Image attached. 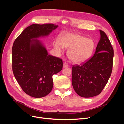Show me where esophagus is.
I'll return each mask as SVG.
<instances>
[{
    "instance_id": "1",
    "label": "esophagus",
    "mask_w": 124,
    "mask_h": 124,
    "mask_svg": "<svg viewBox=\"0 0 124 124\" xmlns=\"http://www.w3.org/2000/svg\"><path fill=\"white\" fill-rule=\"evenodd\" d=\"M69 66V65L67 64L66 62H64L63 64V68H67V67H68Z\"/></svg>"
}]
</instances>
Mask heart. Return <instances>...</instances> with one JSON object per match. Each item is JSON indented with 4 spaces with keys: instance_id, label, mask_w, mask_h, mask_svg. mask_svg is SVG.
<instances>
[{
    "instance_id": "b5f03b06",
    "label": "heart",
    "mask_w": 124,
    "mask_h": 124,
    "mask_svg": "<svg viewBox=\"0 0 124 124\" xmlns=\"http://www.w3.org/2000/svg\"><path fill=\"white\" fill-rule=\"evenodd\" d=\"M53 46L61 52L63 48H69L68 56L71 61L81 62L87 59L95 48V42L92 39L76 33H69L62 36L59 42H53Z\"/></svg>"
}]
</instances>
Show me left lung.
I'll use <instances>...</instances> for the list:
<instances>
[{
  "label": "left lung",
  "mask_w": 124,
  "mask_h": 124,
  "mask_svg": "<svg viewBox=\"0 0 124 124\" xmlns=\"http://www.w3.org/2000/svg\"><path fill=\"white\" fill-rule=\"evenodd\" d=\"M99 32L100 38L95 54L80 65L72 66L73 89L84 98L100 94L112 73L113 48L106 33L101 30Z\"/></svg>",
  "instance_id": "8db88e82"
}]
</instances>
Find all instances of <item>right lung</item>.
Instances as JSON below:
<instances>
[{"label":"right lung","mask_w":124,"mask_h":124,"mask_svg":"<svg viewBox=\"0 0 124 124\" xmlns=\"http://www.w3.org/2000/svg\"><path fill=\"white\" fill-rule=\"evenodd\" d=\"M57 27L53 24H32L13 43V73L23 91L30 96L41 98L47 95L53 88L52 76L62 68V60L48 55L43 45L37 39L48 36Z\"/></svg>","instance_id":"right-lung-1"}]
</instances>
